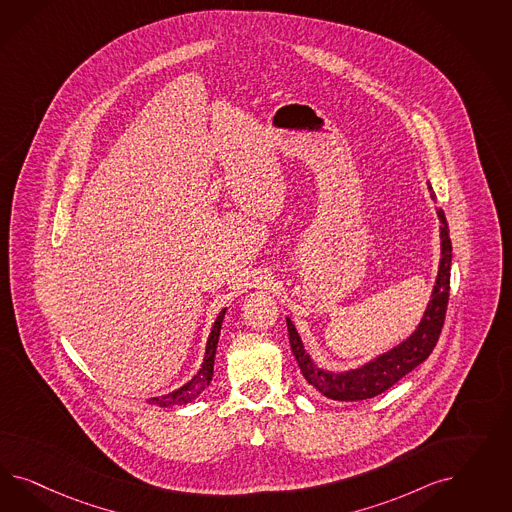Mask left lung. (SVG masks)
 <instances>
[{"mask_svg":"<svg viewBox=\"0 0 512 512\" xmlns=\"http://www.w3.org/2000/svg\"><path fill=\"white\" fill-rule=\"evenodd\" d=\"M437 216L441 219V264L435 283L432 302L420 321L419 328L409 340L403 341L390 353L366 364L364 368L347 373H328L313 366L304 345L296 334L295 326L287 319L289 330V343L295 355L296 362L304 377L308 379L311 387L317 388L326 398L338 402H355V400H368L381 392H385L392 385H396L403 375L415 370L420 362L432 355L435 343L441 336V328L445 325L447 304L450 295V261H452V244H450L449 223L443 208H437Z\"/></svg>","mask_w":512,"mask_h":512,"instance_id":"left-lung-1","label":"left lung"}]
</instances>
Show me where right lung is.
Masks as SVG:
<instances>
[{
  "instance_id": "obj_1",
  "label": "right lung",
  "mask_w": 512,
  "mask_h": 512,
  "mask_svg": "<svg viewBox=\"0 0 512 512\" xmlns=\"http://www.w3.org/2000/svg\"><path fill=\"white\" fill-rule=\"evenodd\" d=\"M223 317H225V310H221V313L217 315L216 323L214 328L210 332V338L206 343V355H204V362H202V368L199 373L182 388L174 390L172 394L167 396H159V398H152L148 400L154 405H161V407H169V405H182V403L191 402L193 398H197L201 394L204 387L212 381V373H214V358H216V347L217 340H219V332H221V323H223Z\"/></svg>"
}]
</instances>
